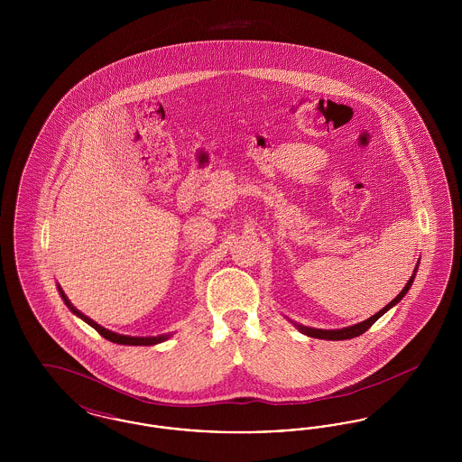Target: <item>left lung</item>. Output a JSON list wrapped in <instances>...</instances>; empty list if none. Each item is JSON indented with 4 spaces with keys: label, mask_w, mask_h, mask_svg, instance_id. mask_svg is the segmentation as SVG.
I'll list each match as a JSON object with an SVG mask.
<instances>
[{
    "label": "left lung",
    "mask_w": 462,
    "mask_h": 462,
    "mask_svg": "<svg viewBox=\"0 0 462 462\" xmlns=\"http://www.w3.org/2000/svg\"><path fill=\"white\" fill-rule=\"evenodd\" d=\"M416 272H418V266H416V270H414V273H412V277L409 279V282H407V286L403 287L402 291H400V294L396 296L393 301H390L386 307L383 308V310H379L375 315H373L371 319H367V320H364V322H360V324H355V326H350V328H345V329H336V330H322V329H311V328H305V326H298V329L301 330L303 334H307V336H311V337H319V339H330V341H339V339H352V337H356V336H360V334H364L365 330L369 329L371 326H373L374 322L383 315V313H386L388 310L392 307H395L396 303L407 294V291L411 289L412 286V282H414V277H416Z\"/></svg>",
    "instance_id": "1"
}]
</instances>
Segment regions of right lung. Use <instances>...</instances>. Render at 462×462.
<instances>
[{
	"instance_id": "obj_1",
	"label": "right lung",
	"mask_w": 462,
	"mask_h": 462,
	"mask_svg": "<svg viewBox=\"0 0 462 462\" xmlns=\"http://www.w3.org/2000/svg\"><path fill=\"white\" fill-rule=\"evenodd\" d=\"M59 292H60V296H62V300H64V303H66L69 310L74 313V315H78L79 319H83L87 324H89L93 329L97 330L100 336H104L106 339H109L112 343H117V345H133V346H151V345H157V343H161V341H164V339H168L170 336H155V337H132V336H123V334H116V332H112V330H107L106 328H102V326H98L97 322H93L89 317H87L83 311H79L78 308L74 307L70 301H69V298L66 296V292L62 291V287L59 286Z\"/></svg>"
}]
</instances>
